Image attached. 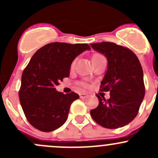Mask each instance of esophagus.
Masks as SVG:
<instances>
[{
    "instance_id": "1",
    "label": "esophagus",
    "mask_w": 158,
    "mask_h": 158,
    "mask_svg": "<svg viewBox=\"0 0 158 158\" xmlns=\"http://www.w3.org/2000/svg\"><path fill=\"white\" fill-rule=\"evenodd\" d=\"M79 96H80L81 98H85L87 96V93H84V92H82V93H79Z\"/></svg>"
}]
</instances>
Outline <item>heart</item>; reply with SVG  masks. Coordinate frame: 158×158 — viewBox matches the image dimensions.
I'll return each mask as SVG.
<instances>
[{"label": "heart", "instance_id": "heart-1", "mask_svg": "<svg viewBox=\"0 0 158 158\" xmlns=\"http://www.w3.org/2000/svg\"><path fill=\"white\" fill-rule=\"evenodd\" d=\"M102 57H104V56L100 55V54H95V55L92 56V60H95V59H98V58H102ZM74 65H75V62H73V63H72V68L74 67Z\"/></svg>", "mask_w": 158, "mask_h": 158}]
</instances>
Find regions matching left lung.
<instances>
[{"instance_id": "left-lung-1", "label": "left lung", "mask_w": 158, "mask_h": 158, "mask_svg": "<svg viewBox=\"0 0 158 158\" xmlns=\"http://www.w3.org/2000/svg\"><path fill=\"white\" fill-rule=\"evenodd\" d=\"M94 50L108 60L101 82L102 91H110L106 100L97 95L99 103L90 111L93 120L106 128H118L134 120L144 97V74L138 57L130 49L114 43L91 44Z\"/></svg>"}]
</instances>
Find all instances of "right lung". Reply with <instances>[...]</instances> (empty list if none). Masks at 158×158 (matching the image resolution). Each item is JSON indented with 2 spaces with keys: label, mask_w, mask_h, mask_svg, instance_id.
<instances>
[{
  "label": "right lung",
  "mask_w": 158,
  "mask_h": 158,
  "mask_svg": "<svg viewBox=\"0 0 158 158\" xmlns=\"http://www.w3.org/2000/svg\"><path fill=\"white\" fill-rule=\"evenodd\" d=\"M86 44L52 43L38 49L23 70L19 98L28 122L41 131H52L68 118L70 106L79 95L63 94L56 86L69 77L76 56L90 50Z\"/></svg>",
  "instance_id": "add662e5"
}]
</instances>
